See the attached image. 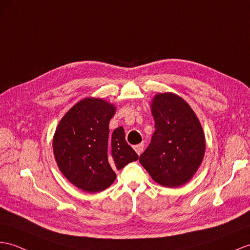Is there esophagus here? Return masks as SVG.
<instances>
[{
    "label": "esophagus",
    "instance_id": "obj_1",
    "mask_svg": "<svg viewBox=\"0 0 250 250\" xmlns=\"http://www.w3.org/2000/svg\"><path fill=\"white\" fill-rule=\"evenodd\" d=\"M133 148H135L136 153H137L138 155H141V154H142V151H143V148H144V144H143V143L137 144V145L133 146Z\"/></svg>",
    "mask_w": 250,
    "mask_h": 250
}]
</instances>
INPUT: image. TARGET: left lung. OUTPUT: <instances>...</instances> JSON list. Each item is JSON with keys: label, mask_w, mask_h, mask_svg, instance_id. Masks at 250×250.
Wrapping results in <instances>:
<instances>
[{"label": "left lung", "mask_w": 250, "mask_h": 250, "mask_svg": "<svg viewBox=\"0 0 250 250\" xmlns=\"http://www.w3.org/2000/svg\"><path fill=\"white\" fill-rule=\"evenodd\" d=\"M155 132L140 156L154 181L167 188L187 184L203 162L206 139L191 106L172 92L157 93L150 104Z\"/></svg>", "instance_id": "1"}]
</instances>
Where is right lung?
Wrapping results in <instances>:
<instances>
[{"mask_svg": "<svg viewBox=\"0 0 250 250\" xmlns=\"http://www.w3.org/2000/svg\"><path fill=\"white\" fill-rule=\"evenodd\" d=\"M117 107L97 97L77 102L60 120L53 138L55 160L71 184L88 193L110 187L117 175L139 156L127 144L123 127L109 133Z\"/></svg>", "mask_w": 250, "mask_h": 250, "instance_id": "right-lung-1", "label": "right lung"}]
</instances>
